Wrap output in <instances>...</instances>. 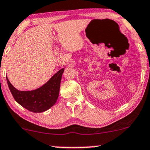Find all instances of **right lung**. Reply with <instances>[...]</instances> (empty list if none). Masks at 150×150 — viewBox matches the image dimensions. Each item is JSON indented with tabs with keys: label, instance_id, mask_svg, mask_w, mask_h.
Returning a JSON list of instances; mask_svg holds the SVG:
<instances>
[{
	"label": "right lung",
	"instance_id": "add662e5",
	"mask_svg": "<svg viewBox=\"0 0 150 150\" xmlns=\"http://www.w3.org/2000/svg\"><path fill=\"white\" fill-rule=\"evenodd\" d=\"M64 71V68L59 70L44 85L32 91H19L12 86L7 77L6 79L9 89L18 103L33 112H42L57 103Z\"/></svg>",
	"mask_w": 150,
	"mask_h": 150
}]
</instances>
